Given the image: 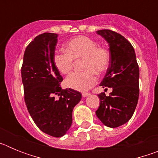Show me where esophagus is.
<instances>
[{
	"label": "esophagus",
	"instance_id": "obj_1",
	"mask_svg": "<svg viewBox=\"0 0 158 158\" xmlns=\"http://www.w3.org/2000/svg\"><path fill=\"white\" fill-rule=\"evenodd\" d=\"M89 95H90V93H82V96H83V97H87V96H89Z\"/></svg>",
	"mask_w": 158,
	"mask_h": 158
}]
</instances>
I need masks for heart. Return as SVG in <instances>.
<instances>
[{
  "label": "heart",
  "mask_w": 158,
  "mask_h": 158,
  "mask_svg": "<svg viewBox=\"0 0 158 158\" xmlns=\"http://www.w3.org/2000/svg\"><path fill=\"white\" fill-rule=\"evenodd\" d=\"M67 51H57L54 55V63L62 74L71 71L73 58H84L81 72H73L65 79L67 87L77 91L85 92L91 89L97 81L96 73H103L108 68L111 60L109 51L99 46L98 43L87 36H77L65 45Z\"/></svg>",
  "instance_id": "heart-1"
}]
</instances>
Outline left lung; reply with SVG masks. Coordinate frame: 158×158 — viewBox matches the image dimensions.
<instances>
[{"mask_svg": "<svg viewBox=\"0 0 158 158\" xmlns=\"http://www.w3.org/2000/svg\"><path fill=\"white\" fill-rule=\"evenodd\" d=\"M96 33L108 43L111 54L107 73L100 85L112 88V92L108 96L104 93L98 95L100 104L96 114L105 126L118 127L131 119L138 104L139 65L133 47L123 36L107 29Z\"/></svg>", "mask_w": 158, "mask_h": 158, "instance_id": "1", "label": "left lung"}]
</instances>
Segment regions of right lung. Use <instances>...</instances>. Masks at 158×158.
Segmentation results:
<instances>
[{"instance_id": "add662e5", "label": "right lung", "mask_w": 158, "mask_h": 158, "mask_svg": "<svg viewBox=\"0 0 158 158\" xmlns=\"http://www.w3.org/2000/svg\"><path fill=\"white\" fill-rule=\"evenodd\" d=\"M57 38L55 33L46 32L29 43L23 54L21 77L25 103L35 123L45 134L59 138L70 128L73 109L82 95L60 86L63 78L54 63Z\"/></svg>"}]
</instances>
